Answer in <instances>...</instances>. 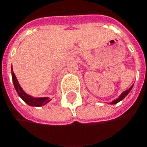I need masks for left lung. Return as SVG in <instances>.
<instances>
[{"label":"left lung","mask_w":147,"mask_h":147,"mask_svg":"<svg viewBox=\"0 0 147 147\" xmlns=\"http://www.w3.org/2000/svg\"><path fill=\"white\" fill-rule=\"evenodd\" d=\"M133 86H134V85H133V86H130V88H129L128 90H125L124 92H122V94H121V95H120V96L118 97V98H116L115 100H114V101H112V102H110V104H111V105H114V104H117V103L119 102L120 101H122V99L125 98L126 95L128 94L129 92H130V90H132Z\"/></svg>","instance_id":"left-lung-1"}]
</instances>
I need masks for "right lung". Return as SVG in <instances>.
Instances as JSON below:
<instances>
[{
    "instance_id": "1",
    "label": "right lung",
    "mask_w": 147,
    "mask_h": 147,
    "mask_svg": "<svg viewBox=\"0 0 147 147\" xmlns=\"http://www.w3.org/2000/svg\"><path fill=\"white\" fill-rule=\"evenodd\" d=\"M13 67L11 68V71H12V78H13V82L14 88L17 91L18 94L26 104H28L30 106H36V107H41L42 106H45V104H47L49 102H50L52 99H49L48 97H42V98H35L33 96L28 94L27 93H25L24 90L21 88L20 84L18 82V79L16 78V76L14 74L13 71Z\"/></svg>"
}]
</instances>
